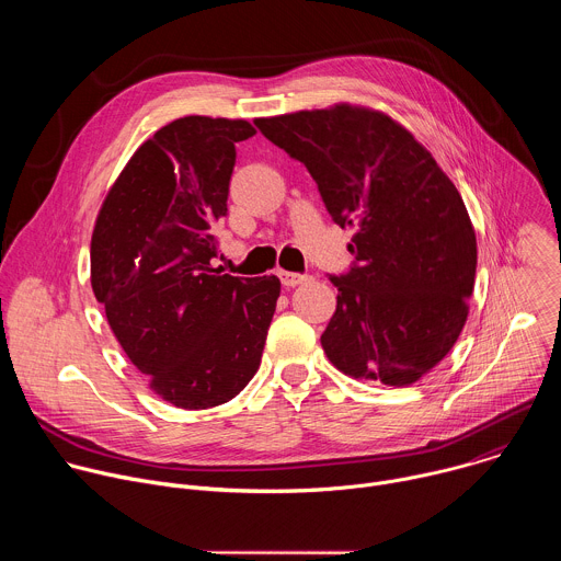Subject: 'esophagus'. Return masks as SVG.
Returning <instances> with one entry per match:
<instances>
[{"instance_id": "34e87169", "label": "esophagus", "mask_w": 561, "mask_h": 561, "mask_svg": "<svg viewBox=\"0 0 561 561\" xmlns=\"http://www.w3.org/2000/svg\"><path fill=\"white\" fill-rule=\"evenodd\" d=\"M279 279H282V284H284L286 288H295V286H299V284L308 282L310 277H308V275H301V273H288V271H282V273H279Z\"/></svg>"}]
</instances>
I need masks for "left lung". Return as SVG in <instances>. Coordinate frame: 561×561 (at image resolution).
<instances>
[{
	"label": "left lung",
	"instance_id": "1",
	"mask_svg": "<svg viewBox=\"0 0 561 561\" xmlns=\"http://www.w3.org/2000/svg\"><path fill=\"white\" fill-rule=\"evenodd\" d=\"M255 126L308 169L333 221L355 228V264L331 277L327 357L355 379L415 383L468 317L477 239L459 191L413 133L373 108L335 104Z\"/></svg>",
	"mask_w": 561,
	"mask_h": 561
}]
</instances>
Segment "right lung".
Returning <instances> with one entry per match:
<instances>
[{
  "label": "right lung",
  "mask_w": 561,
  "mask_h": 561,
  "mask_svg": "<svg viewBox=\"0 0 561 561\" xmlns=\"http://www.w3.org/2000/svg\"><path fill=\"white\" fill-rule=\"evenodd\" d=\"M247 119L188 115L146 139L111 186L91 284L119 346L178 409L226 404L260 368L282 284L210 266Z\"/></svg>",
  "instance_id": "right-lung-1"
}]
</instances>
